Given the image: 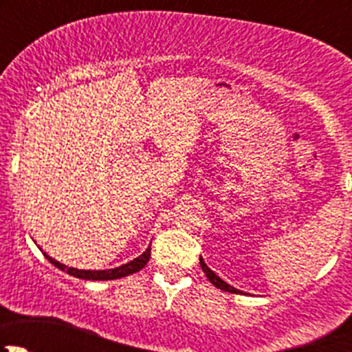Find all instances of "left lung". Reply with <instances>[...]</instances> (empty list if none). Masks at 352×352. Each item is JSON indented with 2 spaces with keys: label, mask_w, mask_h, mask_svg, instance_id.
Listing matches in <instances>:
<instances>
[{
  "label": "left lung",
  "mask_w": 352,
  "mask_h": 352,
  "mask_svg": "<svg viewBox=\"0 0 352 352\" xmlns=\"http://www.w3.org/2000/svg\"><path fill=\"white\" fill-rule=\"evenodd\" d=\"M199 262H201V267H202V271H204V274H206V278L209 279V281H211V285H214L216 287H218V289H223V291H228V293H235V294H239V293H242V291H239L236 289V287H233V286H230L228 283H225L223 281L221 278H219V276H216L214 272L211 271V269L208 267V265H206V262L202 261V257L199 258Z\"/></svg>",
  "instance_id": "8db88e82"
}]
</instances>
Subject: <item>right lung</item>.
Returning <instances> with one entry per match:
<instances>
[{
	"label": "right lung",
	"instance_id": "1",
	"mask_svg": "<svg viewBox=\"0 0 352 352\" xmlns=\"http://www.w3.org/2000/svg\"><path fill=\"white\" fill-rule=\"evenodd\" d=\"M150 255H151V247L146 248V252H143V254H141L140 257L134 258V261L127 262V264L120 265V267L107 269V271H83V269H81V271H80V269L66 267L65 264H61V262L54 261V258L49 257V255H45V258H47V261L51 262V264H54L56 267L61 269V271L67 272V274H69V276H74V278L88 279V281H110V279L126 278V276L134 274V272L141 271V269H143L144 265L148 264V261H150Z\"/></svg>",
	"mask_w": 352,
	"mask_h": 352
}]
</instances>
